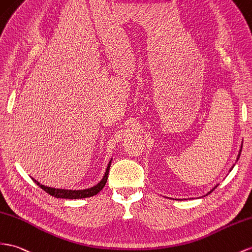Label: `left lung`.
<instances>
[{
	"instance_id": "1",
	"label": "left lung",
	"mask_w": 252,
	"mask_h": 252,
	"mask_svg": "<svg viewBox=\"0 0 252 252\" xmlns=\"http://www.w3.org/2000/svg\"><path fill=\"white\" fill-rule=\"evenodd\" d=\"M242 147H243V143H242V146H241V149H240V153H239V155H237V158H236V161H237V160H239V159H240V156H241V152H242ZM233 166H234V165H233ZM233 166H232V167H231V168H230V172H231V169H232V168H233ZM217 186H219V185H217ZM217 186H215V187H214V188H213V189H211V191H210V192H209V193H208V194H210V193H212V192H213V191H214V189H216V188H217ZM208 194H207V195H208Z\"/></svg>"
}]
</instances>
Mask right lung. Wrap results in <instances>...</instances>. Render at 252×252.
Instances as JSON below:
<instances>
[{"label": "right lung", "instance_id": "right-lung-1", "mask_svg": "<svg viewBox=\"0 0 252 252\" xmlns=\"http://www.w3.org/2000/svg\"><path fill=\"white\" fill-rule=\"evenodd\" d=\"M111 161L112 159L108 163V166L106 168L105 175L96 186H94L90 189H55V188H50V187H45L42 186L41 183H39L37 180H35L33 178H32L33 180V182L36 183L37 186H39L46 193H49L50 195L56 197V198H65V199H79V198H87V197H91L96 195L97 193H99L103 188L105 187L107 179H108V174H109V169H110V165H111Z\"/></svg>", "mask_w": 252, "mask_h": 252}]
</instances>
